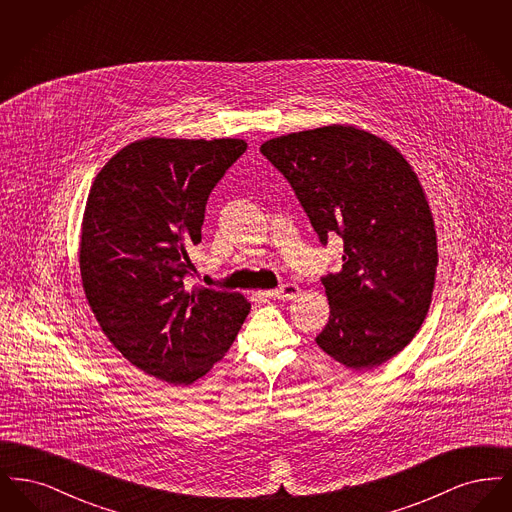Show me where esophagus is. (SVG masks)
<instances>
[{
	"label": "esophagus",
	"mask_w": 512,
	"mask_h": 512,
	"mask_svg": "<svg viewBox=\"0 0 512 512\" xmlns=\"http://www.w3.org/2000/svg\"><path fill=\"white\" fill-rule=\"evenodd\" d=\"M299 286L297 284H292V282H288V284H282L280 288H276V290H270V292H265L267 297L270 299H282V301H288V299H293V297H297L299 295Z\"/></svg>",
	"instance_id": "1"
}]
</instances>
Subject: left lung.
<instances>
[{
	"instance_id": "1",
	"label": "left lung",
	"mask_w": 512,
	"mask_h": 512,
	"mask_svg": "<svg viewBox=\"0 0 512 512\" xmlns=\"http://www.w3.org/2000/svg\"><path fill=\"white\" fill-rule=\"evenodd\" d=\"M261 153L284 174L318 242L343 240L340 272L324 274L330 318L318 347L353 370L397 355L422 326L434 292V220L411 165L353 126L268 140Z\"/></svg>"
}]
</instances>
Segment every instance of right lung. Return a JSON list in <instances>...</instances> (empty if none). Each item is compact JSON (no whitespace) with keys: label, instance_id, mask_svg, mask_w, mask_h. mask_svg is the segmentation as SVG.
<instances>
[{"label":"right lung","instance_id":"1","mask_svg":"<svg viewBox=\"0 0 512 512\" xmlns=\"http://www.w3.org/2000/svg\"><path fill=\"white\" fill-rule=\"evenodd\" d=\"M245 149L230 138L142 140L101 169L88 195L80 242L86 299L122 357L163 382L201 378L249 315L240 293L184 286L207 199Z\"/></svg>","mask_w":512,"mask_h":512}]
</instances>
